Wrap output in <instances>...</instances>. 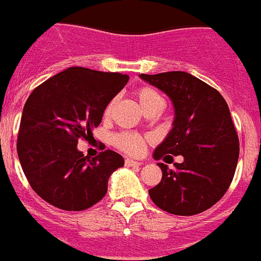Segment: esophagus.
<instances>
[{
	"label": "esophagus",
	"instance_id": "obj_1",
	"mask_svg": "<svg viewBox=\"0 0 261 261\" xmlns=\"http://www.w3.org/2000/svg\"><path fill=\"white\" fill-rule=\"evenodd\" d=\"M125 165L126 166H141V162H138V161H133V159H130V158H126Z\"/></svg>",
	"mask_w": 261,
	"mask_h": 261
}]
</instances>
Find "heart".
Listing matches in <instances>:
<instances>
[{"instance_id": "1", "label": "heart", "mask_w": 261, "mask_h": 261, "mask_svg": "<svg viewBox=\"0 0 261 261\" xmlns=\"http://www.w3.org/2000/svg\"><path fill=\"white\" fill-rule=\"evenodd\" d=\"M136 96H137L138 102L141 105V107L144 108V111L146 112L147 110L150 108L158 107V106H163L165 100H163L162 95L156 91L155 89L150 86H141L136 90ZM115 103H116V99H112L105 108V112H103V117L108 119L114 111ZM114 145L119 149V150L124 151V153L129 154V155H141L145 151V146H146V140H145L144 136L138 135V133H132V132H121L117 133L114 136Z\"/></svg>"}]
</instances>
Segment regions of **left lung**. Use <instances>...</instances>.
I'll list each match as a JSON object with an SVG mask.
<instances>
[{
  "label": "left lung",
  "instance_id": "8db88e82",
  "mask_svg": "<svg viewBox=\"0 0 261 261\" xmlns=\"http://www.w3.org/2000/svg\"><path fill=\"white\" fill-rule=\"evenodd\" d=\"M140 77L167 94L175 108L172 129L154 158H184L172 170L158 163L162 179L149 190L150 199L167 213H201L222 199L238 163L239 140L227 103L216 89L186 71Z\"/></svg>",
  "mask_w": 261,
  "mask_h": 261
}]
</instances>
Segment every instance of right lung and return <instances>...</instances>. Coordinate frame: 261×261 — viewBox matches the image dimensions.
<instances>
[{
	"mask_svg": "<svg viewBox=\"0 0 261 261\" xmlns=\"http://www.w3.org/2000/svg\"><path fill=\"white\" fill-rule=\"evenodd\" d=\"M129 77L73 66L39 85L26 100L17 151L30 186L68 212L89 209L107 193L108 177L124 159L105 150L90 159L77 149L102 121L108 103Z\"/></svg>",
	"mask_w": 261,
	"mask_h": 261,
	"instance_id": "add662e5",
	"label": "right lung"
}]
</instances>
